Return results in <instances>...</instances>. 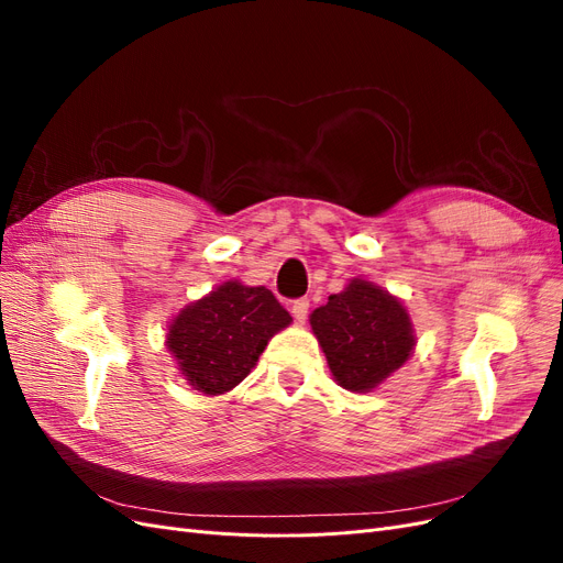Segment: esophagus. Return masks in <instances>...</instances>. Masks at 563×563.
<instances>
[{
	"instance_id": "1",
	"label": "esophagus",
	"mask_w": 563,
	"mask_h": 563,
	"mask_svg": "<svg viewBox=\"0 0 563 563\" xmlns=\"http://www.w3.org/2000/svg\"><path fill=\"white\" fill-rule=\"evenodd\" d=\"M291 312H294V317H296V321H305L308 319V314H310V300L308 298H298L294 305H291Z\"/></svg>"
}]
</instances>
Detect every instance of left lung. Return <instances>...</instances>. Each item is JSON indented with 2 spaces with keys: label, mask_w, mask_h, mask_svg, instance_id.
Returning <instances> with one entry per match:
<instances>
[{
  "label": "left lung",
  "mask_w": 563,
  "mask_h": 563,
  "mask_svg": "<svg viewBox=\"0 0 563 563\" xmlns=\"http://www.w3.org/2000/svg\"><path fill=\"white\" fill-rule=\"evenodd\" d=\"M310 323L335 383L350 391L376 389L416 347L404 302L366 279H352L345 291L329 296Z\"/></svg>",
  "instance_id": "8db88e82"
}]
</instances>
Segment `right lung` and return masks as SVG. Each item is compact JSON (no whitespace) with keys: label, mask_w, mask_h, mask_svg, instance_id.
Masks as SVG:
<instances>
[{"label":"right lung","mask_w":563,"mask_h":563,"mask_svg":"<svg viewBox=\"0 0 563 563\" xmlns=\"http://www.w3.org/2000/svg\"><path fill=\"white\" fill-rule=\"evenodd\" d=\"M265 286L225 282L185 308L168 323L166 347L197 391L216 397L240 385L269 338L291 323Z\"/></svg>","instance_id":"1"}]
</instances>
